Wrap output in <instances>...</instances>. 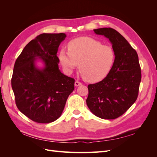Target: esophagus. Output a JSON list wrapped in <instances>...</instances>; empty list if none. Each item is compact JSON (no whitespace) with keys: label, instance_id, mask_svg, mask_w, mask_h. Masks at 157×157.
<instances>
[{"label":"esophagus","instance_id":"obj_1","mask_svg":"<svg viewBox=\"0 0 157 157\" xmlns=\"http://www.w3.org/2000/svg\"><path fill=\"white\" fill-rule=\"evenodd\" d=\"M80 85H82V83L78 82V81H76L75 82V86H80Z\"/></svg>","mask_w":157,"mask_h":157}]
</instances>
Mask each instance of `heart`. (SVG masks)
Segmentation results:
<instances>
[{
  "label": "heart",
  "mask_w": 157,
  "mask_h": 157,
  "mask_svg": "<svg viewBox=\"0 0 157 157\" xmlns=\"http://www.w3.org/2000/svg\"><path fill=\"white\" fill-rule=\"evenodd\" d=\"M69 51L61 49L59 58L64 70L71 73L79 65L84 78L96 82L105 78L115 60V53L109 45L90 37H79L69 43Z\"/></svg>",
  "instance_id": "heart-1"
}]
</instances>
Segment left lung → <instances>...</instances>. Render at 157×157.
Returning <instances> with one entry per match:
<instances>
[{
  "label": "left lung",
  "instance_id": "left-lung-1",
  "mask_svg": "<svg viewBox=\"0 0 157 157\" xmlns=\"http://www.w3.org/2000/svg\"><path fill=\"white\" fill-rule=\"evenodd\" d=\"M109 39L115 60L107 77L89 84L86 104L91 112L103 119H115L123 115L136 101L141 79L138 56L125 38L110 27L94 29Z\"/></svg>",
  "mask_w": 157,
  "mask_h": 157
}]
</instances>
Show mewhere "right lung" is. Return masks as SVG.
<instances>
[{
    "label": "right lung",
    "mask_w": 157,
    "mask_h": 157,
    "mask_svg": "<svg viewBox=\"0 0 157 157\" xmlns=\"http://www.w3.org/2000/svg\"><path fill=\"white\" fill-rule=\"evenodd\" d=\"M65 33H42L31 40L17 58L12 88L17 107L39 123L56 121L75 89V80L61 72L57 53ZM40 60L44 67L39 68Z\"/></svg>",
    "instance_id": "obj_1"
}]
</instances>
